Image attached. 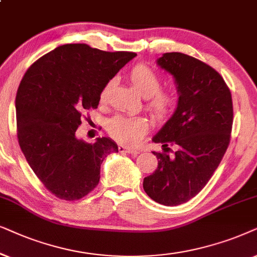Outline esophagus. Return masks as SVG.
I'll return each mask as SVG.
<instances>
[{
	"label": "esophagus",
	"mask_w": 257,
	"mask_h": 257,
	"mask_svg": "<svg viewBox=\"0 0 257 257\" xmlns=\"http://www.w3.org/2000/svg\"><path fill=\"white\" fill-rule=\"evenodd\" d=\"M118 152L119 153H125V154H132V155H136V154H140V150L128 148V147H125V146H118Z\"/></svg>",
	"instance_id": "esophagus-1"
}]
</instances>
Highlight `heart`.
I'll list each match as a JSON object with an SVG mask.
<instances>
[{
	"label": "heart",
	"mask_w": 257,
	"mask_h": 257,
	"mask_svg": "<svg viewBox=\"0 0 257 257\" xmlns=\"http://www.w3.org/2000/svg\"><path fill=\"white\" fill-rule=\"evenodd\" d=\"M129 81L136 91L147 100V108L154 117L163 119L172 114L175 98L174 95L161 88V78L152 68L138 64L129 73ZM114 82L109 81L100 94V101H107L109 91ZM149 129V122L145 117H131L117 115L109 122L108 132L116 141L126 147L139 145Z\"/></svg>",
	"instance_id": "heart-1"
}]
</instances>
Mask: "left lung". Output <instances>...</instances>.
Instances as JSON below:
<instances>
[{
	"label": "left lung",
	"instance_id": "obj_1",
	"mask_svg": "<svg viewBox=\"0 0 257 257\" xmlns=\"http://www.w3.org/2000/svg\"><path fill=\"white\" fill-rule=\"evenodd\" d=\"M176 84L179 101L172 117L153 141L162 143L159 164L145 177L143 189L163 206H179L200 193L217 169L232 126V101L220 74L202 61L182 53H166L156 61ZM168 144L177 147L174 157Z\"/></svg>",
	"mask_w": 257,
	"mask_h": 257
}]
</instances>
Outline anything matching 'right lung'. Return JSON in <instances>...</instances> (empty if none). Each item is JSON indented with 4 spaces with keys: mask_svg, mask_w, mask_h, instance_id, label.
Listing matches in <instances>:
<instances>
[{
    "mask_svg": "<svg viewBox=\"0 0 257 257\" xmlns=\"http://www.w3.org/2000/svg\"><path fill=\"white\" fill-rule=\"evenodd\" d=\"M135 56L63 44L23 76L15 100L17 139L30 168L56 197L74 201L90 193L103 160L118 152L109 138L87 143L75 133L83 112L97 108L104 85Z\"/></svg>",
    "mask_w": 257,
    "mask_h": 257,
    "instance_id": "add662e5",
    "label": "right lung"
}]
</instances>
